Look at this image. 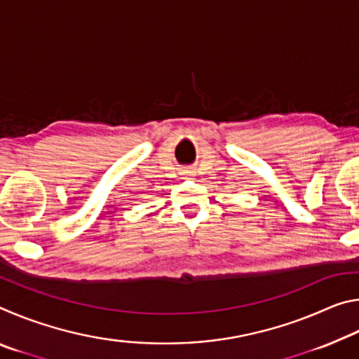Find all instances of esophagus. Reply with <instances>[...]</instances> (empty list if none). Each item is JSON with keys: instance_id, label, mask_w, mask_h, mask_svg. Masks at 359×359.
I'll use <instances>...</instances> for the list:
<instances>
[{"instance_id": "obj_1", "label": "esophagus", "mask_w": 359, "mask_h": 359, "mask_svg": "<svg viewBox=\"0 0 359 359\" xmlns=\"http://www.w3.org/2000/svg\"><path fill=\"white\" fill-rule=\"evenodd\" d=\"M182 175H184V179H193V171H190V169H184V171H182Z\"/></svg>"}]
</instances>
